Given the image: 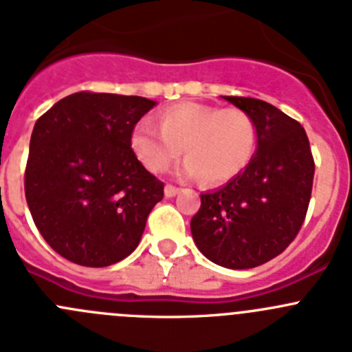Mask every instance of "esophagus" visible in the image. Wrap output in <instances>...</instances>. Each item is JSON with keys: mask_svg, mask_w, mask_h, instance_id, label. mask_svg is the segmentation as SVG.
Instances as JSON below:
<instances>
[{"mask_svg": "<svg viewBox=\"0 0 352 352\" xmlns=\"http://www.w3.org/2000/svg\"><path fill=\"white\" fill-rule=\"evenodd\" d=\"M164 192H166V197H174V195H178L179 188L174 185H166V190H164Z\"/></svg>", "mask_w": 352, "mask_h": 352, "instance_id": "obj_1", "label": "esophagus"}]
</instances>
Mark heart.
<instances>
[{"label":"heart","instance_id":"heart-1","mask_svg":"<svg viewBox=\"0 0 352 352\" xmlns=\"http://www.w3.org/2000/svg\"><path fill=\"white\" fill-rule=\"evenodd\" d=\"M159 125L143 120L131 132L132 151L151 173H164L183 148V176L220 185L246 169L256 150V125L239 108L182 102L164 109Z\"/></svg>","mask_w":352,"mask_h":352}]
</instances>
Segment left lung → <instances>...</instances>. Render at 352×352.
Here are the masks:
<instances>
[{
  "mask_svg": "<svg viewBox=\"0 0 352 352\" xmlns=\"http://www.w3.org/2000/svg\"><path fill=\"white\" fill-rule=\"evenodd\" d=\"M250 113L258 148L246 169L221 188L201 193L190 221L199 251L227 269H253L281 254L304 225L314 159L304 127L253 98L223 96Z\"/></svg>",
  "mask_w": 352,
  "mask_h": 352,
  "instance_id": "left-lung-1",
  "label": "left lung"
}]
</instances>
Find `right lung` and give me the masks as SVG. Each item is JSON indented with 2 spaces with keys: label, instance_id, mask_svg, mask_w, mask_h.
<instances>
[{
  "label": "right lung",
  "instance_id": "obj_1",
  "mask_svg": "<svg viewBox=\"0 0 352 352\" xmlns=\"http://www.w3.org/2000/svg\"><path fill=\"white\" fill-rule=\"evenodd\" d=\"M155 101L76 92L36 120L25 164V201L52 250L83 267H108L136 250L164 183L131 148Z\"/></svg>",
  "mask_w": 352,
  "mask_h": 352
}]
</instances>
